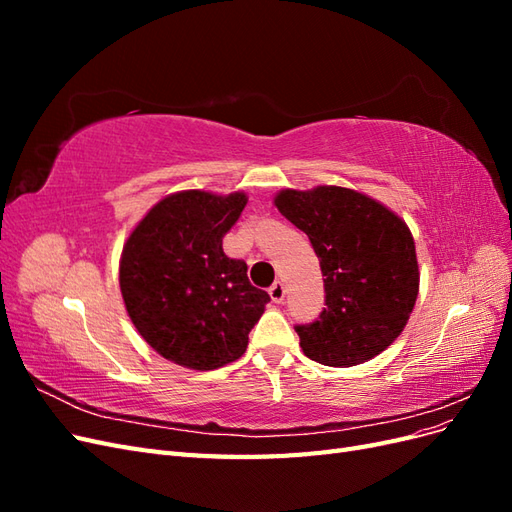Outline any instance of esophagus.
Returning a JSON list of instances; mask_svg holds the SVG:
<instances>
[{
	"label": "esophagus",
	"mask_w": 512,
	"mask_h": 512,
	"mask_svg": "<svg viewBox=\"0 0 512 512\" xmlns=\"http://www.w3.org/2000/svg\"><path fill=\"white\" fill-rule=\"evenodd\" d=\"M269 297L273 303H282L284 297H286V286L282 282H275L271 288H269Z\"/></svg>",
	"instance_id": "esophagus-1"
}]
</instances>
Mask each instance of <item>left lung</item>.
<instances>
[{"label": "left lung", "instance_id": "8db88e82", "mask_svg": "<svg viewBox=\"0 0 512 512\" xmlns=\"http://www.w3.org/2000/svg\"><path fill=\"white\" fill-rule=\"evenodd\" d=\"M275 207L305 232L324 275L327 307L294 327L305 356L329 367L374 359L404 331L416 303L418 262L406 222L337 185L282 190Z\"/></svg>", "mask_w": 512, "mask_h": 512}]
</instances>
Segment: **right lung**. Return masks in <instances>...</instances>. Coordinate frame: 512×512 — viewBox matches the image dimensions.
<instances>
[{
  "mask_svg": "<svg viewBox=\"0 0 512 512\" xmlns=\"http://www.w3.org/2000/svg\"><path fill=\"white\" fill-rule=\"evenodd\" d=\"M247 203L243 192L188 190L162 198L121 252L119 286L128 316L164 359L190 369L237 361L271 301L247 280L222 239Z\"/></svg>",
  "mask_w": 512,
  "mask_h": 512,
  "instance_id": "right-lung-1",
  "label": "right lung"
}]
</instances>
